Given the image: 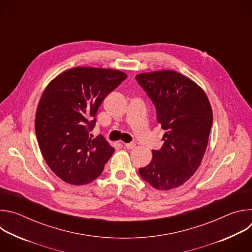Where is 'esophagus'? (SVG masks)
Returning <instances> with one entry per match:
<instances>
[{
  "label": "esophagus",
  "mask_w": 252,
  "mask_h": 252,
  "mask_svg": "<svg viewBox=\"0 0 252 252\" xmlns=\"http://www.w3.org/2000/svg\"><path fill=\"white\" fill-rule=\"evenodd\" d=\"M124 145H125V147H126V149H128V150H132V149H134V148H135V143H133V142L124 143Z\"/></svg>",
  "instance_id": "1"
}]
</instances>
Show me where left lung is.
<instances>
[{"instance_id": "obj_1", "label": "left lung", "mask_w": 252, "mask_h": 252, "mask_svg": "<svg viewBox=\"0 0 252 252\" xmlns=\"http://www.w3.org/2000/svg\"><path fill=\"white\" fill-rule=\"evenodd\" d=\"M135 79L165 131L161 149L153 151L152 161L138 172L153 188L169 190L188 182L200 165L212 125L211 106L203 90L176 71L143 73Z\"/></svg>"}]
</instances>
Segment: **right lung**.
Listing matches in <instances>:
<instances>
[{"mask_svg": "<svg viewBox=\"0 0 252 252\" xmlns=\"http://www.w3.org/2000/svg\"><path fill=\"white\" fill-rule=\"evenodd\" d=\"M126 75L121 70L81 66L67 69L44 91L34 128L42 155L62 181L83 186L100 175L113 156L102 135L92 138L102 100Z\"/></svg>", "mask_w": 252, "mask_h": 252, "instance_id": "add662e5", "label": "right lung"}]
</instances>
